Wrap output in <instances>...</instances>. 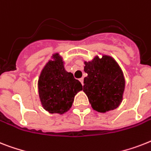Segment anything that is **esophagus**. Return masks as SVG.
<instances>
[{"mask_svg":"<svg viewBox=\"0 0 151 151\" xmlns=\"http://www.w3.org/2000/svg\"><path fill=\"white\" fill-rule=\"evenodd\" d=\"M79 81H81V83L82 85H83V84H84V78H80Z\"/></svg>","mask_w":151,"mask_h":151,"instance_id":"1","label":"esophagus"}]
</instances>
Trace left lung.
<instances>
[{
	"instance_id": "obj_1",
	"label": "left lung",
	"mask_w": 151,
	"mask_h": 151,
	"mask_svg": "<svg viewBox=\"0 0 151 151\" xmlns=\"http://www.w3.org/2000/svg\"><path fill=\"white\" fill-rule=\"evenodd\" d=\"M84 70L88 76L84 79L83 91L94 110L106 112L119 106L125 90L124 75L118 63L111 56H95L84 61Z\"/></svg>"
}]
</instances>
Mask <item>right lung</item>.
Masks as SVG:
<instances>
[{"instance_id": "right-lung-1", "label": "right lung", "mask_w": 151, "mask_h": 151, "mask_svg": "<svg viewBox=\"0 0 151 151\" xmlns=\"http://www.w3.org/2000/svg\"><path fill=\"white\" fill-rule=\"evenodd\" d=\"M81 90V82L65 70L63 57L58 52L52 54L38 80L39 96L44 109L60 115L67 112L75 95Z\"/></svg>"}]
</instances>
